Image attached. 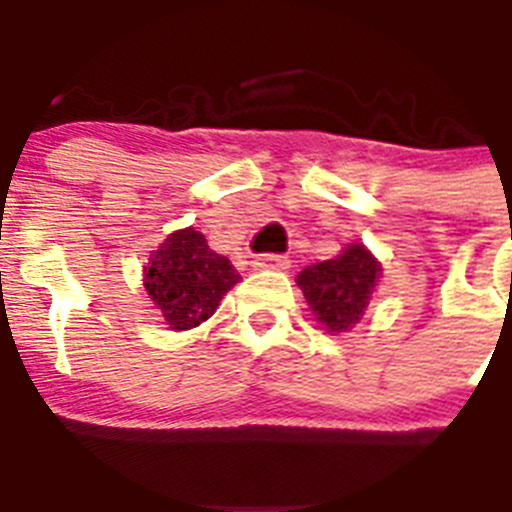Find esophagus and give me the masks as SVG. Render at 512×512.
Here are the masks:
<instances>
[{"label": "esophagus", "instance_id": "1", "mask_svg": "<svg viewBox=\"0 0 512 512\" xmlns=\"http://www.w3.org/2000/svg\"><path fill=\"white\" fill-rule=\"evenodd\" d=\"M253 269L259 271H284L289 269L287 256H279V253H261L253 259Z\"/></svg>", "mask_w": 512, "mask_h": 512}]
</instances>
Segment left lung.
Instances as JSON below:
<instances>
[{
  "instance_id": "obj_1",
  "label": "left lung",
  "mask_w": 512,
  "mask_h": 512,
  "mask_svg": "<svg viewBox=\"0 0 512 512\" xmlns=\"http://www.w3.org/2000/svg\"><path fill=\"white\" fill-rule=\"evenodd\" d=\"M382 264L364 243H348L338 256L312 264L297 274L302 295L320 328L341 336L356 328L374 300Z\"/></svg>"
}]
</instances>
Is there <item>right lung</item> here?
<instances>
[{"label":"right lung","mask_w":512,"mask_h":512,"mask_svg":"<svg viewBox=\"0 0 512 512\" xmlns=\"http://www.w3.org/2000/svg\"><path fill=\"white\" fill-rule=\"evenodd\" d=\"M241 274L194 228L174 230L143 266V287L169 330L205 323Z\"/></svg>","instance_id":"obj_1"}]
</instances>
